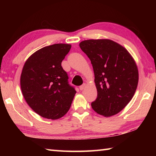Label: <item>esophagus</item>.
Listing matches in <instances>:
<instances>
[{"mask_svg":"<svg viewBox=\"0 0 156 156\" xmlns=\"http://www.w3.org/2000/svg\"><path fill=\"white\" fill-rule=\"evenodd\" d=\"M85 87H86V84H83L82 85H81L80 87H79V88H80V90H84Z\"/></svg>","mask_w":156,"mask_h":156,"instance_id":"esophagus-1","label":"esophagus"}]
</instances>
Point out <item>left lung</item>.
<instances>
[{"instance_id":"1","label":"left lung","mask_w":156,"mask_h":156,"mask_svg":"<svg viewBox=\"0 0 156 156\" xmlns=\"http://www.w3.org/2000/svg\"><path fill=\"white\" fill-rule=\"evenodd\" d=\"M79 45L94 69L97 98L92 108L106 117L119 113L131 101L137 87L139 72L133 58L111 39H89Z\"/></svg>"}]
</instances>
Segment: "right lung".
Returning <instances> with one entry per match:
<instances>
[{
  "mask_svg": "<svg viewBox=\"0 0 156 156\" xmlns=\"http://www.w3.org/2000/svg\"><path fill=\"white\" fill-rule=\"evenodd\" d=\"M71 47L65 44L46 46L29 56L23 66L20 79L23 95L44 118L55 120L64 116L76 93L61 65Z\"/></svg>",
  "mask_w": 156,
  "mask_h": 156,
  "instance_id": "obj_1",
  "label": "right lung"
}]
</instances>
